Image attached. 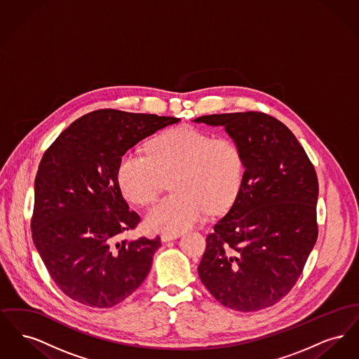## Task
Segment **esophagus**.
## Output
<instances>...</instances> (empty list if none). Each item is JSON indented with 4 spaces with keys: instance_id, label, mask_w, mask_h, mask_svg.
Here are the masks:
<instances>
[{
    "instance_id": "esophagus-1",
    "label": "esophagus",
    "mask_w": 359,
    "mask_h": 359,
    "mask_svg": "<svg viewBox=\"0 0 359 359\" xmlns=\"http://www.w3.org/2000/svg\"><path fill=\"white\" fill-rule=\"evenodd\" d=\"M179 237H180L179 234H161V241L163 242H170V241L179 238Z\"/></svg>"
}]
</instances>
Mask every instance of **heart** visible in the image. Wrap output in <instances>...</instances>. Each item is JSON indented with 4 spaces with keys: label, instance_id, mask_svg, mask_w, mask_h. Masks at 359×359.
<instances>
[{
    "label": "heart",
    "instance_id": "1",
    "mask_svg": "<svg viewBox=\"0 0 359 359\" xmlns=\"http://www.w3.org/2000/svg\"><path fill=\"white\" fill-rule=\"evenodd\" d=\"M171 180L172 196L157 201L145 214L148 229L180 234L205 217L231 205L243 180V157L227 137L179 126L154 138L148 154H122L117 180L126 199L137 205L152 202L164 177Z\"/></svg>",
    "mask_w": 359,
    "mask_h": 359
}]
</instances>
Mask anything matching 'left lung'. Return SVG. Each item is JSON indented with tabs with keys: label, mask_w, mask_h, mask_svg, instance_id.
I'll list each match as a JSON object with an SVG mask.
<instances>
[{
	"label": "left lung",
	"mask_w": 359,
	"mask_h": 359,
	"mask_svg": "<svg viewBox=\"0 0 359 359\" xmlns=\"http://www.w3.org/2000/svg\"><path fill=\"white\" fill-rule=\"evenodd\" d=\"M194 122L224 128L243 157L238 195L205 238L199 277L224 307H271L296 284L318 239L315 168L290 129L264 113Z\"/></svg>",
	"instance_id": "8db88e82"
}]
</instances>
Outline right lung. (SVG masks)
Instances as JSON below:
<instances>
[{
	"mask_svg": "<svg viewBox=\"0 0 359 359\" xmlns=\"http://www.w3.org/2000/svg\"><path fill=\"white\" fill-rule=\"evenodd\" d=\"M175 117L97 110L74 121L43 156L34 179L32 238L55 284L88 307L125 300L149 273L160 237L118 241L140 217L122 196V154Z\"/></svg>",
	"mask_w": 359,
	"mask_h": 359,
	"instance_id": "right-lung-1",
	"label": "right lung"
}]
</instances>
